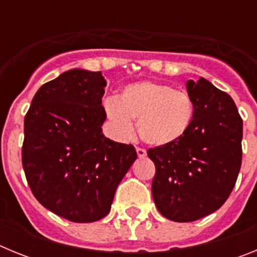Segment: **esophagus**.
Returning a JSON list of instances; mask_svg holds the SVG:
<instances>
[{"mask_svg":"<svg viewBox=\"0 0 257 257\" xmlns=\"http://www.w3.org/2000/svg\"><path fill=\"white\" fill-rule=\"evenodd\" d=\"M136 153H138V157H139V158H145V157H147V152H145V149L136 148Z\"/></svg>","mask_w":257,"mask_h":257,"instance_id":"34e87169","label":"esophagus"}]
</instances>
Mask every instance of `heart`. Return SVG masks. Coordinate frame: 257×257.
Segmentation results:
<instances>
[{"mask_svg": "<svg viewBox=\"0 0 257 257\" xmlns=\"http://www.w3.org/2000/svg\"><path fill=\"white\" fill-rule=\"evenodd\" d=\"M104 110L115 138L131 139L133 119H138L140 138L153 147H167L183 139L196 115V105L188 92L154 81L127 85L119 97L104 101Z\"/></svg>", "mask_w": 257, "mask_h": 257, "instance_id": "b5f03b06", "label": "heart"}]
</instances>
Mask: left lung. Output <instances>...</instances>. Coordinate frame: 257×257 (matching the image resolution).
I'll use <instances>...</instances> for the list:
<instances>
[{
    "instance_id": "left-lung-1",
    "label": "left lung",
    "mask_w": 257,
    "mask_h": 257,
    "mask_svg": "<svg viewBox=\"0 0 257 257\" xmlns=\"http://www.w3.org/2000/svg\"><path fill=\"white\" fill-rule=\"evenodd\" d=\"M196 105L190 130L172 145L156 147L152 194L166 219L194 221L219 210L234 188L242 163L243 122L234 101L205 78L189 79Z\"/></svg>"
}]
</instances>
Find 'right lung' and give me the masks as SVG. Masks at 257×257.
I'll return each instance as SVG.
<instances>
[{"label":"right lung","instance_id":"right-lung-1","mask_svg":"<svg viewBox=\"0 0 257 257\" xmlns=\"http://www.w3.org/2000/svg\"><path fill=\"white\" fill-rule=\"evenodd\" d=\"M101 72L70 69L38 88L24 118L23 169L41 205L74 222L110 211L114 193L135 162L133 145L103 134Z\"/></svg>","mask_w":257,"mask_h":257}]
</instances>
